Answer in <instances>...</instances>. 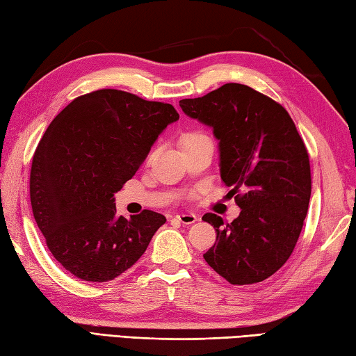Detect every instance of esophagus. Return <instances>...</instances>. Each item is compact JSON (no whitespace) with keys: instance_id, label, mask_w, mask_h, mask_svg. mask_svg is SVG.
Returning a JSON list of instances; mask_svg holds the SVG:
<instances>
[{"instance_id":"34e87169","label":"esophagus","mask_w":356,"mask_h":356,"mask_svg":"<svg viewBox=\"0 0 356 356\" xmlns=\"http://www.w3.org/2000/svg\"><path fill=\"white\" fill-rule=\"evenodd\" d=\"M175 218L183 224H193L195 221L198 220L197 215H195V213H181V215H175Z\"/></svg>"}]
</instances>
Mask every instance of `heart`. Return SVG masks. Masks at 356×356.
<instances>
[{
    "mask_svg": "<svg viewBox=\"0 0 356 356\" xmlns=\"http://www.w3.org/2000/svg\"><path fill=\"white\" fill-rule=\"evenodd\" d=\"M209 140L210 138L206 134L200 132V130H187V132H184L179 136V146H181V150H184V149H191V147L198 146V144L209 141ZM154 154L155 152H152L149 156L152 158L154 156Z\"/></svg>",
    "mask_w": 356,
    "mask_h": 356,
    "instance_id": "heart-1",
    "label": "heart"
}]
</instances>
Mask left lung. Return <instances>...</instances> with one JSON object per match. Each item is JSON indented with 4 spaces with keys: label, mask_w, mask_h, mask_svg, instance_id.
I'll return each mask as SVG.
<instances>
[{
    "label": "left lung",
    "mask_w": 356,
    "mask_h": 356,
    "mask_svg": "<svg viewBox=\"0 0 356 356\" xmlns=\"http://www.w3.org/2000/svg\"><path fill=\"white\" fill-rule=\"evenodd\" d=\"M188 117L213 127L222 183L241 209L226 222L206 213L216 230L206 263L230 284H255L281 269L307 215L309 154L289 112L249 86L227 83L200 98L181 99Z\"/></svg>",
    "instance_id": "left-lung-1"
}]
</instances>
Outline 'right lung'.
Returning <instances> with one entry per match:
<instances>
[{
  "label": "right lung",
  "instance_id": "obj_1",
  "mask_svg": "<svg viewBox=\"0 0 356 356\" xmlns=\"http://www.w3.org/2000/svg\"><path fill=\"white\" fill-rule=\"evenodd\" d=\"M178 118L172 104L99 89L75 98L50 122L32 159V212L47 249L74 277H120L165 222L154 210L118 216L113 193Z\"/></svg>",
  "mask_w": 356,
  "mask_h": 356
}]
</instances>
